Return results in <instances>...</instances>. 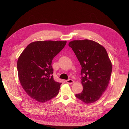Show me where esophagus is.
I'll list each match as a JSON object with an SVG mask.
<instances>
[{
	"instance_id": "obj_1",
	"label": "esophagus",
	"mask_w": 129,
	"mask_h": 129,
	"mask_svg": "<svg viewBox=\"0 0 129 129\" xmlns=\"http://www.w3.org/2000/svg\"><path fill=\"white\" fill-rule=\"evenodd\" d=\"M66 82L68 84H72L74 83V81L72 79H68L67 80H66Z\"/></svg>"
}]
</instances>
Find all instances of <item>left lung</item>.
<instances>
[{
  "label": "left lung",
  "mask_w": 129,
  "mask_h": 129,
  "mask_svg": "<svg viewBox=\"0 0 129 129\" xmlns=\"http://www.w3.org/2000/svg\"><path fill=\"white\" fill-rule=\"evenodd\" d=\"M81 66L83 91L75 96L85 103L98 100L106 90L112 72L111 62L106 50L90 40H74L68 44Z\"/></svg>",
  "instance_id": "left-lung-1"
}]
</instances>
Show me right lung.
I'll list each match as a JSON object with an SVG mask.
<instances>
[{
	"label": "right lung",
	"mask_w": 129,
	"mask_h": 129,
	"mask_svg": "<svg viewBox=\"0 0 129 129\" xmlns=\"http://www.w3.org/2000/svg\"><path fill=\"white\" fill-rule=\"evenodd\" d=\"M67 41H39L30 43L17 62L19 79L31 98L44 103L57 95L62 84L54 81L52 62Z\"/></svg>",
	"instance_id": "obj_1"
}]
</instances>
